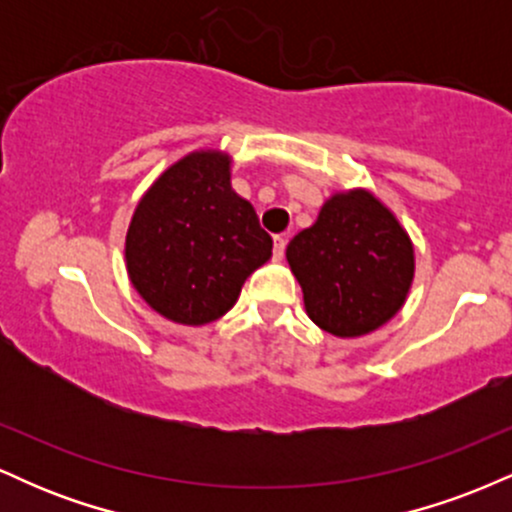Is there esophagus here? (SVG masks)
Here are the masks:
<instances>
[{
	"label": "esophagus",
	"instance_id": "34e87169",
	"mask_svg": "<svg viewBox=\"0 0 512 512\" xmlns=\"http://www.w3.org/2000/svg\"><path fill=\"white\" fill-rule=\"evenodd\" d=\"M286 252V238L284 236H276L274 238V260H281Z\"/></svg>",
	"mask_w": 512,
	"mask_h": 512
}]
</instances>
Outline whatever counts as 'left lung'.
<instances>
[{"mask_svg":"<svg viewBox=\"0 0 512 512\" xmlns=\"http://www.w3.org/2000/svg\"><path fill=\"white\" fill-rule=\"evenodd\" d=\"M305 313L320 330L363 337L390 322L414 281V243L373 192H334L286 248Z\"/></svg>","mask_w":512,"mask_h":512,"instance_id":"obj_1","label":"left lung"}]
</instances>
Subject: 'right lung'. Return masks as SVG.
Returning a JSON list of instances; mask_svg holds the SVG:
<instances>
[{"mask_svg":"<svg viewBox=\"0 0 512 512\" xmlns=\"http://www.w3.org/2000/svg\"><path fill=\"white\" fill-rule=\"evenodd\" d=\"M233 158L202 149L144 192L125 238L127 274L170 322L202 327L233 308L245 279L272 257V238L231 187Z\"/></svg>","mask_w":512,"mask_h":512,"instance_id":"add662e5","label":"right lung"}]
</instances>
